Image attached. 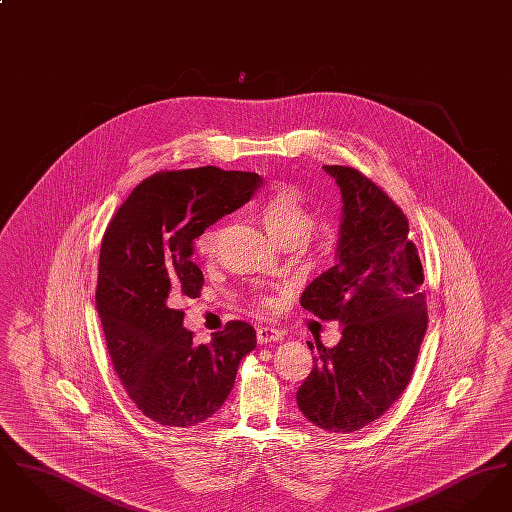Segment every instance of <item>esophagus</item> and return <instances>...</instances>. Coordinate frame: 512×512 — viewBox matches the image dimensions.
Segmentation results:
<instances>
[{
	"mask_svg": "<svg viewBox=\"0 0 512 512\" xmlns=\"http://www.w3.org/2000/svg\"><path fill=\"white\" fill-rule=\"evenodd\" d=\"M257 340L261 345L272 343V341H282L284 340V332H280L274 326H261V328H257Z\"/></svg>",
	"mask_w": 512,
	"mask_h": 512,
	"instance_id": "1",
	"label": "esophagus"
}]
</instances>
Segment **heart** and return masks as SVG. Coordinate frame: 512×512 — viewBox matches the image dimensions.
Wrapping results in <instances>:
<instances>
[{
	"label": "heart",
	"instance_id": "heart-1",
	"mask_svg": "<svg viewBox=\"0 0 512 512\" xmlns=\"http://www.w3.org/2000/svg\"><path fill=\"white\" fill-rule=\"evenodd\" d=\"M257 215L265 224L268 234L280 245L318 242L328 244L334 238V222L320 220L313 222V211L305 195L293 186H280L265 195L257 207ZM220 230H209L199 240V251L213 255L219 245ZM259 303L267 309L278 307V297L261 295Z\"/></svg>",
	"mask_w": 512,
	"mask_h": 512
}]
</instances>
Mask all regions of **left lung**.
<instances>
[{
  "label": "left lung",
  "mask_w": 512,
  "mask_h": 512,
  "mask_svg": "<svg viewBox=\"0 0 512 512\" xmlns=\"http://www.w3.org/2000/svg\"><path fill=\"white\" fill-rule=\"evenodd\" d=\"M322 169L343 203L336 265L305 288L301 307L343 328L338 345L318 347L297 405L318 428L349 434L386 413L411 380L428 328L424 272L390 195L357 169Z\"/></svg>",
  "instance_id": "8db88e82"
}]
</instances>
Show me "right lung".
Returning a JSON list of instances; mask_svg holds the SVG:
<instances>
[{"instance_id": "obj_1", "label": "right lung", "mask_w": 512, "mask_h": 512, "mask_svg": "<svg viewBox=\"0 0 512 512\" xmlns=\"http://www.w3.org/2000/svg\"><path fill=\"white\" fill-rule=\"evenodd\" d=\"M255 172L199 167L157 172L109 222L99 251V318L124 390L163 426L190 428L219 411L257 336L232 320L207 345L182 326V297H199L195 240L261 188Z\"/></svg>"}]
</instances>
